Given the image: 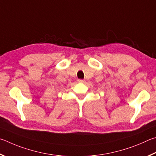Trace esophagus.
<instances>
[{"label":"esophagus","instance_id":"obj_1","mask_svg":"<svg viewBox=\"0 0 156 156\" xmlns=\"http://www.w3.org/2000/svg\"><path fill=\"white\" fill-rule=\"evenodd\" d=\"M84 81L83 80H78V82L79 83H84Z\"/></svg>","mask_w":156,"mask_h":156}]
</instances>
